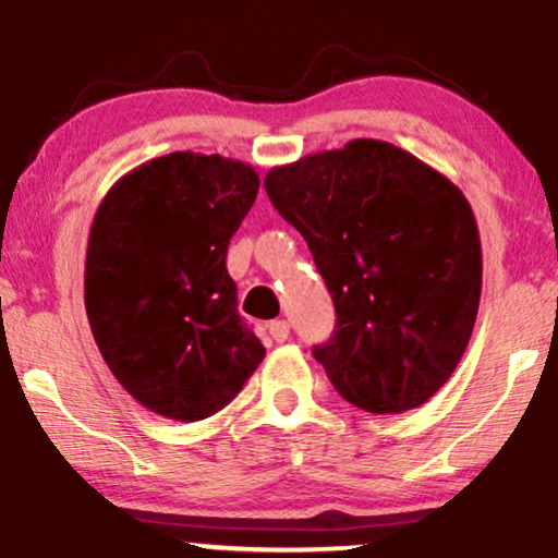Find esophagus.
<instances>
[{"label": "esophagus", "mask_w": 558, "mask_h": 558, "mask_svg": "<svg viewBox=\"0 0 558 558\" xmlns=\"http://www.w3.org/2000/svg\"><path fill=\"white\" fill-rule=\"evenodd\" d=\"M267 330H270L272 341H278V343L288 341V336H291V325H288L286 319H272V323L267 325Z\"/></svg>", "instance_id": "obj_1"}]
</instances>
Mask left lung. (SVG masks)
Listing matches in <instances>:
<instances>
[{
	"instance_id": "1",
	"label": "left lung",
	"mask_w": 558,
	"mask_h": 558,
	"mask_svg": "<svg viewBox=\"0 0 558 558\" xmlns=\"http://www.w3.org/2000/svg\"><path fill=\"white\" fill-rule=\"evenodd\" d=\"M336 304L317 345L338 393L373 414L433 399L477 319L483 248L470 202L444 172L388 141L354 138L265 175Z\"/></svg>"
}]
</instances>
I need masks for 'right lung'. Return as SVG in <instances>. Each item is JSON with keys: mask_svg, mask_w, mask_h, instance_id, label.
<instances>
[{"mask_svg": "<svg viewBox=\"0 0 558 558\" xmlns=\"http://www.w3.org/2000/svg\"><path fill=\"white\" fill-rule=\"evenodd\" d=\"M259 175L220 155L172 151L112 183L86 248V315L118 383L149 412L213 417L265 360L226 270Z\"/></svg>", "mask_w": 558, "mask_h": 558, "instance_id": "add662e5", "label": "right lung"}]
</instances>
